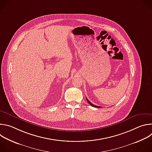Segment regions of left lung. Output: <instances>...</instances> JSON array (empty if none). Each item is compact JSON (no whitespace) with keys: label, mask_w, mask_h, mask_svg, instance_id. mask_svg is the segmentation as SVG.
<instances>
[{"label":"left lung","mask_w":152,"mask_h":152,"mask_svg":"<svg viewBox=\"0 0 152 152\" xmlns=\"http://www.w3.org/2000/svg\"><path fill=\"white\" fill-rule=\"evenodd\" d=\"M86 100H87V102L89 103V104L91 105V106H92L93 107H101V106H96V105H94V104H93V103H91L88 99H87V98L86 97Z\"/></svg>","instance_id":"8db88e82"}]
</instances>
